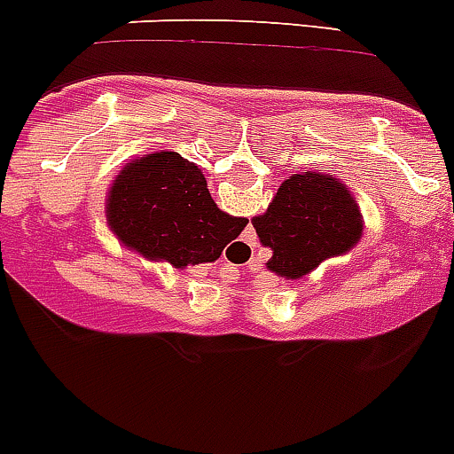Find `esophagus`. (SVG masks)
I'll list each match as a JSON object with an SVG mask.
<instances>
[{"instance_id":"1","label":"esophagus","mask_w":454,"mask_h":454,"mask_svg":"<svg viewBox=\"0 0 454 454\" xmlns=\"http://www.w3.org/2000/svg\"><path fill=\"white\" fill-rule=\"evenodd\" d=\"M217 276L222 278L223 283H235L237 280V276H239V271H237L235 267H231V264H226V267H222L217 271Z\"/></svg>"}]
</instances>
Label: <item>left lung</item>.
Wrapping results in <instances>:
<instances>
[{
  "mask_svg": "<svg viewBox=\"0 0 454 454\" xmlns=\"http://www.w3.org/2000/svg\"><path fill=\"white\" fill-rule=\"evenodd\" d=\"M267 269L298 280L328 260L348 253L362 237V212L348 187L324 171H301L278 187L264 215L251 219Z\"/></svg>",
  "mask_w": 454,
  "mask_h": 454,
  "instance_id": "1",
  "label": "left lung"
}]
</instances>
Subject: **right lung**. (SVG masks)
Here are the masks:
<instances>
[{"instance_id": "right-lung-1", "label": "right lung", "mask_w": 454, "mask_h": 454, "mask_svg": "<svg viewBox=\"0 0 454 454\" xmlns=\"http://www.w3.org/2000/svg\"><path fill=\"white\" fill-rule=\"evenodd\" d=\"M106 222L124 247L176 269L215 262L248 223L219 210L203 171L176 151L126 162L106 199Z\"/></svg>"}]
</instances>
